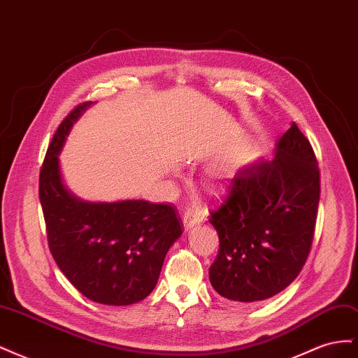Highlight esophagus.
Returning <instances> with one entry per match:
<instances>
[{
  "label": "esophagus",
  "instance_id": "obj_1",
  "mask_svg": "<svg viewBox=\"0 0 358 358\" xmlns=\"http://www.w3.org/2000/svg\"><path fill=\"white\" fill-rule=\"evenodd\" d=\"M182 222H183V229L188 231L201 222V216L197 210L187 209L185 213H183V216H182Z\"/></svg>",
  "mask_w": 358,
  "mask_h": 358
}]
</instances>
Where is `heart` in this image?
<instances>
[{"label":"heart","mask_w":358,"mask_h":358,"mask_svg":"<svg viewBox=\"0 0 358 358\" xmlns=\"http://www.w3.org/2000/svg\"><path fill=\"white\" fill-rule=\"evenodd\" d=\"M216 178H218V180H220V182H221V180H222V176H221V175H220V173H216Z\"/></svg>","instance_id":"1"}]
</instances>
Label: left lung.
<instances>
[{"label": "left lung", "mask_w": 358, "mask_h": 358, "mask_svg": "<svg viewBox=\"0 0 358 358\" xmlns=\"http://www.w3.org/2000/svg\"><path fill=\"white\" fill-rule=\"evenodd\" d=\"M320 203V170L309 140L292 122L275 148L237 170L229 197L209 222L220 251L210 284L241 305L276 296L306 263Z\"/></svg>", "instance_id": "left-lung-1"}]
</instances>
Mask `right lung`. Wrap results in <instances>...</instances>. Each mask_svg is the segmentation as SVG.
<instances>
[{"label":"right lung","instance_id":"obj_1","mask_svg":"<svg viewBox=\"0 0 358 358\" xmlns=\"http://www.w3.org/2000/svg\"><path fill=\"white\" fill-rule=\"evenodd\" d=\"M91 104L76 107L58 127L40 171L38 196L50 252L61 272L90 300L128 306L155 288L182 222L170 204L90 201L66 187L58 155L73 124Z\"/></svg>","mask_w":358,"mask_h":358}]
</instances>
